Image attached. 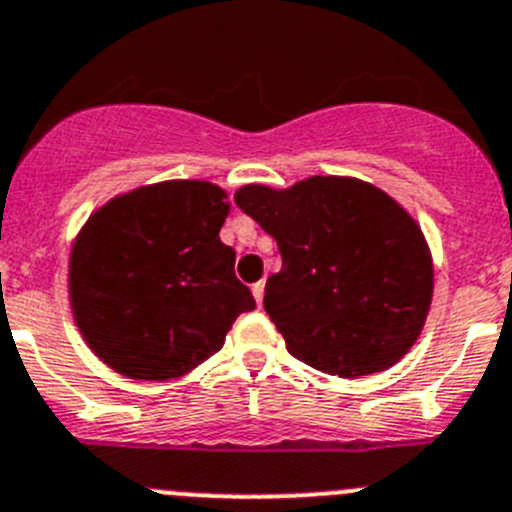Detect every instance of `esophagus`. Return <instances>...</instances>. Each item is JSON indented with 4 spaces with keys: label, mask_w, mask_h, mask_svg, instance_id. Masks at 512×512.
<instances>
[{
    "label": "esophagus",
    "mask_w": 512,
    "mask_h": 512,
    "mask_svg": "<svg viewBox=\"0 0 512 512\" xmlns=\"http://www.w3.org/2000/svg\"><path fill=\"white\" fill-rule=\"evenodd\" d=\"M252 295H255V302L257 305H262V297H265V282H255V285H252Z\"/></svg>",
    "instance_id": "34e87169"
}]
</instances>
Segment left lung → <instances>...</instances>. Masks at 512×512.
<instances>
[{
  "label": "left lung",
  "instance_id": "obj_1",
  "mask_svg": "<svg viewBox=\"0 0 512 512\" xmlns=\"http://www.w3.org/2000/svg\"><path fill=\"white\" fill-rule=\"evenodd\" d=\"M235 202L275 237L282 270L265 312L290 355L337 377L393 367L433 300L423 230L388 192L355 177H307L287 190L245 185Z\"/></svg>",
  "mask_w": 512,
  "mask_h": 512
}]
</instances>
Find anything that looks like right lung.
Returning a JSON list of instances; mask_svg holds the SVG:
<instances>
[{"label": "right lung", "instance_id": "1", "mask_svg": "<svg viewBox=\"0 0 512 512\" xmlns=\"http://www.w3.org/2000/svg\"><path fill=\"white\" fill-rule=\"evenodd\" d=\"M227 192L167 180L94 210L69 255V305L89 350L132 380H170L225 345L255 297L220 240Z\"/></svg>", "mask_w": 512, "mask_h": 512}]
</instances>
